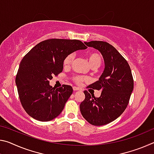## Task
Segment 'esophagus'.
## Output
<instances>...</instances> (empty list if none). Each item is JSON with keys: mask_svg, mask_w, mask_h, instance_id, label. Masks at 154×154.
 Returning <instances> with one entry per match:
<instances>
[{"mask_svg": "<svg viewBox=\"0 0 154 154\" xmlns=\"http://www.w3.org/2000/svg\"><path fill=\"white\" fill-rule=\"evenodd\" d=\"M72 89H73V90H74V91H77V90H80L79 88L75 87V86H73V88H72Z\"/></svg>", "mask_w": 154, "mask_h": 154, "instance_id": "esophagus-1", "label": "esophagus"}]
</instances>
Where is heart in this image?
<instances>
[{
	"mask_svg": "<svg viewBox=\"0 0 154 154\" xmlns=\"http://www.w3.org/2000/svg\"><path fill=\"white\" fill-rule=\"evenodd\" d=\"M75 58V54L73 53H71L65 57L63 60V65L65 67H69L71 66L72 61H73ZM88 60L89 62V64L91 67L92 68H98L100 66L101 63L103 61V58L100 54L96 53V52H94V53H91L88 56ZM74 82L77 83V84H80L81 83L83 82L86 81V78L82 75H76L72 77Z\"/></svg>",
	"mask_w": 154,
	"mask_h": 154,
	"instance_id": "1",
	"label": "heart"
}]
</instances>
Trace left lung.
I'll return each mask as SVG.
<instances>
[{"mask_svg":"<svg viewBox=\"0 0 154 154\" xmlns=\"http://www.w3.org/2000/svg\"><path fill=\"white\" fill-rule=\"evenodd\" d=\"M100 52L105 60V70L99 80L88 88L102 90L100 96L85 90V99L80 111L86 121L94 126H103L123 113L129 103L134 80L128 63L113 45L105 41L85 42Z\"/></svg>","mask_w":154,"mask_h":154,"instance_id":"obj_1","label":"left lung"}]
</instances>
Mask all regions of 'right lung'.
Returning a JSON list of instances; mask_svg holds the SVG:
<instances>
[{"mask_svg":"<svg viewBox=\"0 0 154 154\" xmlns=\"http://www.w3.org/2000/svg\"><path fill=\"white\" fill-rule=\"evenodd\" d=\"M86 48L79 40L50 38L41 41L26 54L15 83L21 104L30 117L48 122L61 113L73 90L68 85L55 89L49 85V81L62 72L68 54Z\"/></svg>","mask_w":154,"mask_h":154,"instance_id":"add662e5","label":"right lung"}]
</instances>
